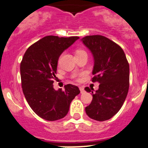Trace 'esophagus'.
<instances>
[{
    "label": "esophagus",
    "mask_w": 148,
    "mask_h": 148,
    "mask_svg": "<svg viewBox=\"0 0 148 148\" xmlns=\"http://www.w3.org/2000/svg\"><path fill=\"white\" fill-rule=\"evenodd\" d=\"M79 90H80V92H81V93H83L84 92V89L83 87H79Z\"/></svg>",
    "instance_id": "obj_1"
}]
</instances>
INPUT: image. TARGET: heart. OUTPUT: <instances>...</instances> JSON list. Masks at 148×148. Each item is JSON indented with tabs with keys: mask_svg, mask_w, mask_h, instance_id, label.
Segmentation results:
<instances>
[{
	"mask_svg": "<svg viewBox=\"0 0 148 148\" xmlns=\"http://www.w3.org/2000/svg\"><path fill=\"white\" fill-rule=\"evenodd\" d=\"M80 52H84V51H82V50H78V51H77V53H80ZM77 80H78V81H79L80 79L78 78V79H77Z\"/></svg>",
	"mask_w": 148,
	"mask_h": 148,
	"instance_id": "heart-1",
	"label": "heart"
}]
</instances>
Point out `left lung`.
Instances as JSON below:
<instances>
[{
  "instance_id": "8db88e82",
  "label": "left lung",
  "mask_w": 148,
  "mask_h": 148,
  "mask_svg": "<svg viewBox=\"0 0 148 148\" xmlns=\"http://www.w3.org/2000/svg\"><path fill=\"white\" fill-rule=\"evenodd\" d=\"M83 43L94 57L92 82H99V89L93 93L92 100L85 108L87 115L98 121L110 119L124 104L130 87V65L122 48L104 36H86Z\"/></svg>"
}]
</instances>
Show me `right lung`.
Listing matches in <instances>:
<instances>
[{"label": "right lung", "mask_w": 148, "mask_h": 148, "mask_svg": "<svg viewBox=\"0 0 148 148\" xmlns=\"http://www.w3.org/2000/svg\"><path fill=\"white\" fill-rule=\"evenodd\" d=\"M79 37L49 35L29 47L21 64V87L26 100L34 113L47 121L66 116L73 99L79 94L78 87L68 84L65 90H54L58 58Z\"/></svg>", "instance_id": "obj_1"}]
</instances>
